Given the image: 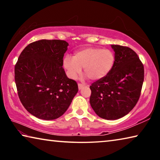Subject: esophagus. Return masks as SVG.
I'll list each match as a JSON object with an SVG mask.
<instances>
[{"label": "esophagus", "mask_w": 160, "mask_h": 160, "mask_svg": "<svg viewBox=\"0 0 160 160\" xmlns=\"http://www.w3.org/2000/svg\"><path fill=\"white\" fill-rule=\"evenodd\" d=\"M84 86H85V85H84V84L78 83V88H79V90H81V89H82Z\"/></svg>", "instance_id": "esophagus-1"}]
</instances>
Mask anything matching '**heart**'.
I'll use <instances>...</instances> for the list:
<instances>
[{"label": "heart", "instance_id": "1", "mask_svg": "<svg viewBox=\"0 0 160 160\" xmlns=\"http://www.w3.org/2000/svg\"><path fill=\"white\" fill-rule=\"evenodd\" d=\"M63 67L70 78H76L82 68L90 80H98L107 76L115 63L114 53L110 49L87 47L76 51L73 57L66 56Z\"/></svg>", "mask_w": 160, "mask_h": 160}]
</instances>
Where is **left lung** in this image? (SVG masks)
<instances>
[{
	"instance_id": "obj_1",
	"label": "left lung",
	"mask_w": 160,
	"mask_h": 160,
	"mask_svg": "<svg viewBox=\"0 0 160 160\" xmlns=\"http://www.w3.org/2000/svg\"><path fill=\"white\" fill-rule=\"evenodd\" d=\"M115 52V63L106 77L90 87V102L97 115L116 120L131 112L136 105L144 81V66L131 48L111 45Z\"/></svg>"
}]
</instances>
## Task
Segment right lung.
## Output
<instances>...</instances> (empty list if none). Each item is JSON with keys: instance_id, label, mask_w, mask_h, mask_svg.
<instances>
[{"instance_id": "obj_1", "label": "right lung", "mask_w": 160, "mask_h": 160, "mask_svg": "<svg viewBox=\"0 0 160 160\" xmlns=\"http://www.w3.org/2000/svg\"><path fill=\"white\" fill-rule=\"evenodd\" d=\"M68 44L42 39L27 46L15 66V81L22 104L37 118L53 120L66 112L78 91L63 68Z\"/></svg>"}]
</instances>
